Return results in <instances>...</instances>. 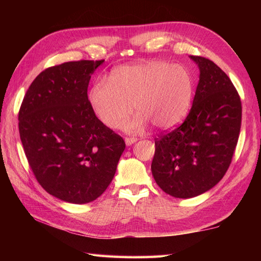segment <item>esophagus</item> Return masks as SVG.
I'll use <instances>...</instances> for the list:
<instances>
[{"label":"esophagus","mask_w":261,"mask_h":261,"mask_svg":"<svg viewBox=\"0 0 261 261\" xmlns=\"http://www.w3.org/2000/svg\"><path fill=\"white\" fill-rule=\"evenodd\" d=\"M137 140H138V139H137V138H135V137H127V138H125V139H124L126 146L134 145L135 142H137Z\"/></svg>","instance_id":"34e87169"}]
</instances>
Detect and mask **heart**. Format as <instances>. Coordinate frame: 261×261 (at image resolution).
<instances>
[{"label":"heart","instance_id":"b5f03b06","mask_svg":"<svg viewBox=\"0 0 261 261\" xmlns=\"http://www.w3.org/2000/svg\"><path fill=\"white\" fill-rule=\"evenodd\" d=\"M194 81L185 67L162 60L116 67L109 81L98 80L88 93L94 113L103 123L115 129L125 122L127 132L142 131L149 122L157 129H169L184 119L191 107Z\"/></svg>","mask_w":261,"mask_h":261}]
</instances>
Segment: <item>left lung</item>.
I'll return each mask as SVG.
<instances>
[{
	"label": "left lung",
	"mask_w": 261,
	"mask_h": 261,
	"mask_svg": "<svg viewBox=\"0 0 261 261\" xmlns=\"http://www.w3.org/2000/svg\"><path fill=\"white\" fill-rule=\"evenodd\" d=\"M199 81L181 125L154 139L151 173L162 190L177 198L210 191L228 170L241 127V101L232 82L210 59L190 56Z\"/></svg>",
	"instance_id": "8db88e82"
}]
</instances>
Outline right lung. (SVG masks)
<instances>
[{
    "label": "right lung",
    "mask_w": 261,
    "mask_h": 261,
    "mask_svg": "<svg viewBox=\"0 0 261 261\" xmlns=\"http://www.w3.org/2000/svg\"><path fill=\"white\" fill-rule=\"evenodd\" d=\"M104 60L68 62L39 74L19 112L22 146L37 180L50 195L90 203L112 181L125 143L99 121L87 97Z\"/></svg>",
    "instance_id": "right-lung-1"
}]
</instances>
